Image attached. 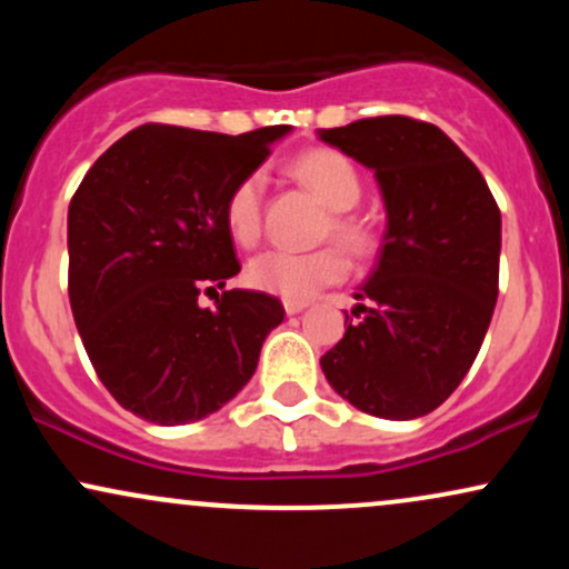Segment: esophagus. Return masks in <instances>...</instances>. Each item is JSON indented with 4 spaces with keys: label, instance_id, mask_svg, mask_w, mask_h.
I'll return each instance as SVG.
<instances>
[{
    "label": "esophagus",
    "instance_id": "esophagus-1",
    "mask_svg": "<svg viewBox=\"0 0 569 569\" xmlns=\"http://www.w3.org/2000/svg\"><path fill=\"white\" fill-rule=\"evenodd\" d=\"M283 307H286V312H289V316H297V312L305 310L307 302H293V299H286Z\"/></svg>",
    "mask_w": 569,
    "mask_h": 569
}]
</instances>
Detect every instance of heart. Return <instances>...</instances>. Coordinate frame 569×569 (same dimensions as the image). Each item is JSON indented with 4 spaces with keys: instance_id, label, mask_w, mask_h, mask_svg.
<instances>
[{
    "instance_id": "obj_1",
    "label": "heart",
    "mask_w": 569,
    "mask_h": 569,
    "mask_svg": "<svg viewBox=\"0 0 569 569\" xmlns=\"http://www.w3.org/2000/svg\"><path fill=\"white\" fill-rule=\"evenodd\" d=\"M293 179L318 194V200L329 208L323 234L335 238L356 257H363L375 243V232L367 219L350 213V208L361 200V173L345 154L335 149H310L291 162ZM262 194L264 179L259 173H248L230 189L224 200L227 234L238 246H253L262 234ZM350 272V262L342 248L323 246L307 253L270 251L257 253L246 267V280L253 289L276 293V297L307 302L326 286H335Z\"/></svg>"
}]
</instances>
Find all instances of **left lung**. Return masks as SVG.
Returning a JSON list of instances; mask_svg holds the SVG:
<instances>
[{
	"label": "left lung",
	"instance_id": "obj_1",
	"mask_svg": "<svg viewBox=\"0 0 569 569\" xmlns=\"http://www.w3.org/2000/svg\"><path fill=\"white\" fill-rule=\"evenodd\" d=\"M380 181L388 232L345 337L321 358L356 409L415 420L455 393L498 302L500 208L485 176L430 122L388 114L318 130Z\"/></svg>",
	"mask_w": 569,
	"mask_h": 569
}]
</instances>
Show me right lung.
<instances>
[{"label":"right lung","mask_w":569,"mask_h":569,"mask_svg":"<svg viewBox=\"0 0 569 569\" xmlns=\"http://www.w3.org/2000/svg\"><path fill=\"white\" fill-rule=\"evenodd\" d=\"M270 126L224 136L149 122L93 162L69 202V302L98 380L122 409L184 426L224 407L257 371L280 299L221 291L238 276L230 189L262 166ZM200 292L218 310L200 308Z\"/></svg>","instance_id":"1"}]
</instances>
